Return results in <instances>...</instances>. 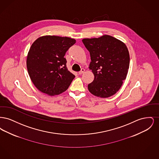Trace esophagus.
Wrapping results in <instances>:
<instances>
[{"label": "esophagus", "instance_id": "1", "mask_svg": "<svg viewBox=\"0 0 159 159\" xmlns=\"http://www.w3.org/2000/svg\"><path fill=\"white\" fill-rule=\"evenodd\" d=\"M84 71H85V70H84V68H82L81 70H80V71H79L78 73H79V75H82V74H83V73L84 72Z\"/></svg>", "mask_w": 159, "mask_h": 159}]
</instances>
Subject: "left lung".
<instances>
[{
    "label": "left lung",
    "mask_w": 159,
    "mask_h": 159,
    "mask_svg": "<svg viewBox=\"0 0 159 159\" xmlns=\"http://www.w3.org/2000/svg\"><path fill=\"white\" fill-rule=\"evenodd\" d=\"M82 42L90 53L89 68L94 75L88 90L101 98L113 95L121 88L128 72L130 58L127 46L109 35L83 39Z\"/></svg>",
    "instance_id": "1"
}]
</instances>
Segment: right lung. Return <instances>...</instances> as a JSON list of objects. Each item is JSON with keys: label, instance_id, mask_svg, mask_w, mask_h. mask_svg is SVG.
Listing matches in <instances>:
<instances>
[{"label": "right lung", "instance_id": "right-lung-1", "mask_svg": "<svg viewBox=\"0 0 159 159\" xmlns=\"http://www.w3.org/2000/svg\"><path fill=\"white\" fill-rule=\"evenodd\" d=\"M76 40L67 37L44 36L31 46L27 68L32 82L47 95H59L68 89L75 77L67 69L64 58Z\"/></svg>", "mask_w": 159, "mask_h": 159}]
</instances>
